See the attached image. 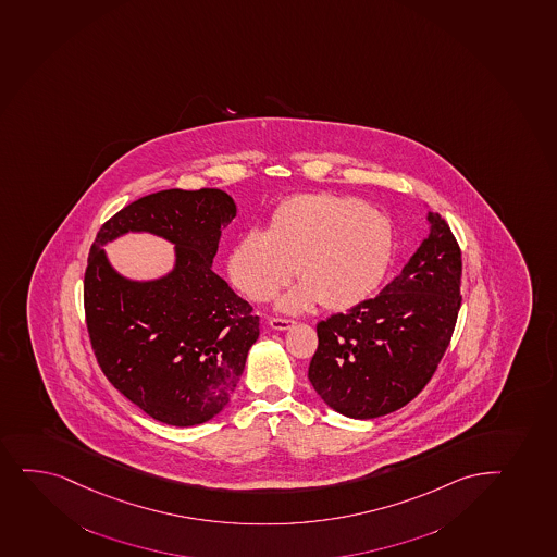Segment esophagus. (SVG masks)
<instances>
[{
  "label": "esophagus",
  "instance_id": "obj_1",
  "mask_svg": "<svg viewBox=\"0 0 557 557\" xmlns=\"http://www.w3.org/2000/svg\"><path fill=\"white\" fill-rule=\"evenodd\" d=\"M270 327L272 330H277V332H285V330H290L296 322L290 319H282V317H272L269 320Z\"/></svg>",
  "mask_w": 557,
  "mask_h": 557
}]
</instances>
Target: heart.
Segmentation results:
<instances>
[{
  "instance_id": "obj_1",
  "label": "heart",
  "mask_w": 557,
  "mask_h": 557,
  "mask_svg": "<svg viewBox=\"0 0 557 557\" xmlns=\"http://www.w3.org/2000/svg\"><path fill=\"white\" fill-rule=\"evenodd\" d=\"M393 257L385 214L348 194H296L270 214L269 230H248L230 256V274L251 300L267 301L293 282L285 311L324 304L351 309L382 285Z\"/></svg>"
}]
</instances>
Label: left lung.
I'll list each match as a JSON object with an SVG mask.
<instances>
[{
	"label": "left lung",
	"mask_w": 557,
	"mask_h": 557,
	"mask_svg": "<svg viewBox=\"0 0 557 557\" xmlns=\"http://www.w3.org/2000/svg\"><path fill=\"white\" fill-rule=\"evenodd\" d=\"M430 235L375 298L317 324L309 382L351 419L396 411L428 385L461 307V248L450 225L428 214Z\"/></svg>",
	"instance_id": "1"
}]
</instances>
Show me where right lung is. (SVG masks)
<instances>
[{
  "label": "right lung",
  "instance_id": "1",
  "mask_svg": "<svg viewBox=\"0 0 557 557\" xmlns=\"http://www.w3.org/2000/svg\"><path fill=\"white\" fill-rule=\"evenodd\" d=\"M235 214L224 190L170 188L120 209L90 246L83 304L96 361L114 388L164 424L219 414L259 337L253 307L211 269ZM127 231L169 237L176 269L148 284L116 275L100 246Z\"/></svg>",
  "mask_w": 557,
  "mask_h": 557
}]
</instances>
